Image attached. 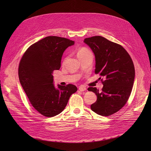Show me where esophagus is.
I'll return each mask as SVG.
<instances>
[{"instance_id":"1","label":"esophagus","mask_w":151,"mask_h":151,"mask_svg":"<svg viewBox=\"0 0 151 151\" xmlns=\"http://www.w3.org/2000/svg\"><path fill=\"white\" fill-rule=\"evenodd\" d=\"M79 90H80L81 92H83V91L86 90V88L84 86H81L79 87Z\"/></svg>"}]
</instances>
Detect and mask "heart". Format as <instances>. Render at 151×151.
<instances>
[{
	"label": "heart",
	"mask_w": 151,
	"mask_h": 151,
	"mask_svg": "<svg viewBox=\"0 0 151 151\" xmlns=\"http://www.w3.org/2000/svg\"><path fill=\"white\" fill-rule=\"evenodd\" d=\"M88 54H91V52L89 50L86 48V47H81V48H80L77 52V55L78 58H80L81 56H83V55H85Z\"/></svg>",
	"instance_id": "1"
}]
</instances>
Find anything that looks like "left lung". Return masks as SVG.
I'll list each match as a JSON object with an SVG mask.
<instances>
[{"label": "left lung", "mask_w": 151, "mask_h": 151, "mask_svg": "<svg viewBox=\"0 0 151 151\" xmlns=\"http://www.w3.org/2000/svg\"><path fill=\"white\" fill-rule=\"evenodd\" d=\"M84 42L95 55V73L105 79H101L104 87L101 91L96 88H88L97 96L91 108L100 116H110L120 110L130 96L135 75L133 62L121 45L104 37L86 38Z\"/></svg>", "instance_id": "1"}]
</instances>
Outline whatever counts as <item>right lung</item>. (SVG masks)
Listing matches in <instances>:
<instances>
[{"instance_id":"1","label":"right lung","mask_w":151,"mask_h":151,"mask_svg":"<svg viewBox=\"0 0 151 151\" xmlns=\"http://www.w3.org/2000/svg\"><path fill=\"white\" fill-rule=\"evenodd\" d=\"M75 42L56 36L46 37L30 46L21 59L18 68L20 83L32 105L47 117L60 114L71 94L73 84L55 87L53 71L60 68L63 52Z\"/></svg>"}]
</instances>
